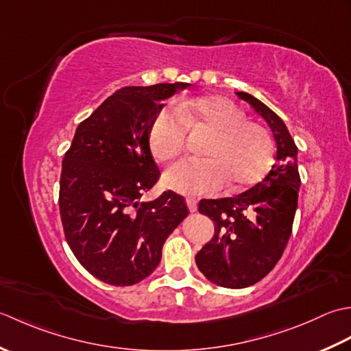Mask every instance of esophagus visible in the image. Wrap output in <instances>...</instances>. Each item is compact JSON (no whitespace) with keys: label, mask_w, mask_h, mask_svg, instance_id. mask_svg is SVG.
<instances>
[{"label":"esophagus","mask_w":351,"mask_h":351,"mask_svg":"<svg viewBox=\"0 0 351 351\" xmlns=\"http://www.w3.org/2000/svg\"><path fill=\"white\" fill-rule=\"evenodd\" d=\"M186 206H188L189 212H195L197 210V202L194 198H186Z\"/></svg>","instance_id":"esophagus-1"}]
</instances>
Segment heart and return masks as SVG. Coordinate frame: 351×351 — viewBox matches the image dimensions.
Instances as JSON below:
<instances>
[{"label": "heart", "mask_w": 351, "mask_h": 351, "mask_svg": "<svg viewBox=\"0 0 351 351\" xmlns=\"http://www.w3.org/2000/svg\"><path fill=\"white\" fill-rule=\"evenodd\" d=\"M186 128L207 132L204 159L183 160L163 177L167 188L186 195L223 189L245 191L261 183L274 163V144L265 127L247 121L245 112L223 97L207 95L163 110L153 121L148 145L156 162L168 163L182 154Z\"/></svg>", "instance_id": "1"}]
</instances>
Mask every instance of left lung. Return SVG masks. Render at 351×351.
<instances>
[{"instance_id": "obj_1", "label": "left lung", "mask_w": 351, "mask_h": 351, "mask_svg": "<svg viewBox=\"0 0 351 351\" xmlns=\"http://www.w3.org/2000/svg\"><path fill=\"white\" fill-rule=\"evenodd\" d=\"M267 121L277 144L268 176L239 195L202 199L198 210L215 224L212 239L195 256L212 283L241 289L262 280L280 261L294 223L300 174L298 148L280 117L247 92H236Z\"/></svg>"}]
</instances>
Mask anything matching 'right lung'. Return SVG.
I'll use <instances>...</instances> for the list:
<instances>
[{"label":"right lung","instance_id":"add662e5","mask_svg":"<svg viewBox=\"0 0 351 351\" xmlns=\"http://www.w3.org/2000/svg\"><path fill=\"white\" fill-rule=\"evenodd\" d=\"M189 83L127 86L78 124L62 162L59 207L69 248L84 269L115 286L139 283L157 268L162 247L188 217L184 198L165 191L139 198L159 180L148 133L160 101Z\"/></svg>","mask_w":351,"mask_h":351}]
</instances>
